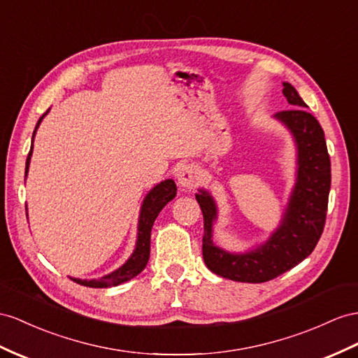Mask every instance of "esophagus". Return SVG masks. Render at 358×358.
<instances>
[{
    "instance_id": "34e87169",
    "label": "esophagus",
    "mask_w": 358,
    "mask_h": 358,
    "mask_svg": "<svg viewBox=\"0 0 358 358\" xmlns=\"http://www.w3.org/2000/svg\"><path fill=\"white\" fill-rule=\"evenodd\" d=\"M199 181V173L192 164H181L177 171V182L181 190L194 189Z\"/></svg>"
}]
</instances>
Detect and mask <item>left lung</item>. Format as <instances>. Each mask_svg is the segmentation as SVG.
<instances>
[{
    "instance_id": "left-lung-1",
    "label": "left lung",
    "mask_w": 358,
    "mask_h": 358,
    "mask_svg": "<svg viewBox=\"0 0 358 358\" xmlns=\"http://www.w3.org/2000/svg\"><path fill=\"white\" fill-rule=\"evenodd\" d=\"M287 110L275 113L290 131L296 148V178L280 225L260 245L245 252H230L213 243V225L217 219L216 201L206 189L195 198L203 210V257L206 266L222 278L241 282H264L295 268L315 250L324 231L331 163L324 130L317 119L307 112L296 89L282 83Z\"/></svg>"
}]
</instances>
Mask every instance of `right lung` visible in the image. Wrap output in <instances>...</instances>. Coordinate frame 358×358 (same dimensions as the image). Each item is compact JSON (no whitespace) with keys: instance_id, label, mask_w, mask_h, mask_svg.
Wrapping results in <instances>:
<instances>
[{"instance_id":"add662e5","label":"right lung","mask_w":358,"mask_h":358,"mask_svg":"<svg viewBox=\"0 0 358 358\" xmlns=\"http://www.w3.org/2000/svg\"><path fill=\"white\" fill-rule=\"evenodd\" d=\"M48 112H50V108L41 116V119L38 121V124H36V128L33 131L30 152H29V157H27V162H25V178H27V173H29V168H30V160H31V154H33V141H34L36 131H38L42 119L48 115ZM176 195H177L176 181L171 178L160 181L157 186H154L148 192V194H146V196L143 198L142 207H141V213H139V224H137V241H136L134 251L121 268H117L116 271L110 272L98 280H95V278L94 280H80V278H72V277H71V280L81 284V286H86V287L103 289V287L119 286V284L130 281L131 278L136 277V275H139L145 269L146 263H148V259H150L151 230H152L155 217L159 216L162 208L166 206L169 201L176 198Z\"/></svg>"}]
</instances>
